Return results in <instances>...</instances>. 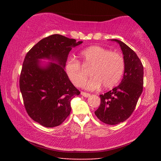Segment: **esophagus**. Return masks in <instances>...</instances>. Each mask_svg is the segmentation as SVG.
Returning <instances> with one entry per match:
<instances>
[{"label": "esophagus", "mask_w": 161, "mask_h": 161, "mask_svg": "<svg viewBox=\"0 0 161 161\" xmlns=\"http://www.w3.org/2000/svg\"><path fill=\"white\" fill-rule=\"evenodd\" d=\"M81 95L85 97H88L90 96V94L86 93V92H81Z\"/></svg>", "instance_id": "1"}]
</instances>
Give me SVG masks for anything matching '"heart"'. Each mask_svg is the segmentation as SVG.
Segmentation results:
<instances>
[{
    "mask_svg": "<svg viewBox=\"0 0 161 161\" xmlns=\"http://www.w3.org/2000/svg\"><path fill=\"white\" fill-rule=\"evenodd\" d=\"M83 65L90 69L92 76L83 87L89 90L109 89L119 83L125 71L124 57L119 53L111 51L101 46L94 45L83 50L80 55ZM65 71L68 78L75 86H80L86 80L88 74L80 63L69 59L66 63Z\"/></svg>",
    "mask_w": 161,
    "mask_h": 161,
    "instance_id": "obj_1",
    "label": "heart"
}]
</instances>
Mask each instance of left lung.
I'll use <instances>...</instances> for the list:
<instances>
[{
	"instance_id": "obj_1",
	"label": "left lung",
	"mask_w": 161,
	"mask_h": 161,
	"mask_svg": "<svg viewBox=\"0 0 161 161\" xmlns=\"http://www.w3.org/2000/svg\"><path fill=\"white\" fill-rule=\"evenodd\" d=\"M124 55L125 72L118 86L104 94H100V107L94 114L107 125H117L127 119L136 108L143 91L144 67L137 55L131 48L118 39Z\"/></svg>"
}]
</instances>
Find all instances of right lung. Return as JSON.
I'll return each mask as SVG.
<instances>
[{
    "label": "right lung",
    "instance_id": "1",
    "mask_svg": "<svg viewBox=\"0 0 161 161\" xmlns=\"http://www.w3.org/2000/svg\"><path fill=\"white\" fill-rule=\"evenodd\" d=\"M83 42L60 34L45 37L27 53L19 77V89L28 116L45 127L60 125L71 111V100L80 94L64 71L72 47ZM54 61L42 67L39 59Z\"/></svg>",
    "mask_w": 161,
    "mask_h": 161
}]
</instances>
